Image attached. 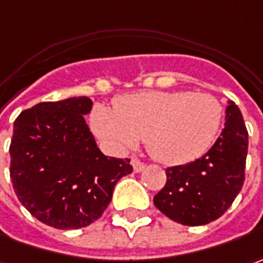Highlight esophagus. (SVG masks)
<instances>
[{
	"label": "esophagus",
	"instance_id": "34e87169",
	"mask_svg": "<svg viewBox=\"0 0 263 263\" xmlns=\"http://www.w3.org/2000/svg\"><path fill=\"white\" fill-rule=\"evenodd\" d=\"M131 165H132V167H134V171H135V172H141L144 167H145V165H144L143 162H141L140 159H137V157H132Z\"/></svg>",
	"mask_w": 263,
	"mask_h": 263
}]
</instances>
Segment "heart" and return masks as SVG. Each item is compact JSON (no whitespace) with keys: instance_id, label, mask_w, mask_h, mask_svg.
<instances>
[{"instance_id":"heart-1","label":"heart","mask_w":263,"mask_h":263,"mask_svg":"<svg viewBox=\"0 0 263 263\" xmlns=\"http://www.w3.org/2000/svg\"><path fill=\"white\" fill-rule=\"evenodd\" d=\"M222 119V104L211 94L148 91L122 97L116 110L96 107L92 126L103 140L116 147L131 148L145 140L156 160L182 165L211 148Z\"/></svg>"}]
</instances>
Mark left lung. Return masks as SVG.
I'll return each mask as SVG.
<instances>
[{"mask_svg":"<svg viewBox=\"0 0 263 263\" xmlns=\"http://www.w3.org/2000/svg\"><path fill=\"white\" fill-rule=\"evenodd\" d=\"M249 134L233 101L225 109L221 135L201 157L166 169V184L154 206L169 219L197 227L222 216L245 182Z\"/></svg>","mask_w":263,"mask_h":263,"instance_id":"8db88e82","label":"left lung"}]
</instances>
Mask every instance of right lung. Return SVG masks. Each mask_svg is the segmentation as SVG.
<instances>
[{
	"label": "right lung",
	"instance_id": "1",
	"mask_svg": "<svg viewBox=\"0 0 263 263\" xmlns=\"http://www.w3.org/2000/svg\"><path fill=\"white\" fill-rule=\"evenodd\" d=\"M88 97L47 101L22 111L10 144V178L20 203L45 225L78 230L97 221L129 159L100 152L85 122Z\"/></svg>",
	"mask_w": 263,
	"mask_h": 263
}]
</instances>
